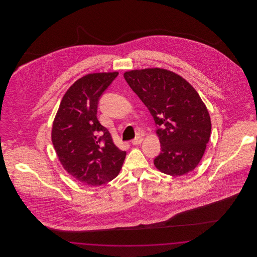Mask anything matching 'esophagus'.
<instances>
[{"instance_id":"obj_1","label":"esophagus","mask_w":257,"mask_h":257,"mask_svg":"<svg viewBox=\"0 0 257 257\" xmlns=\"http://www.w3.org/2000/svg\"><path fill=\"white\" fill-rule=\"evenodd\" d=\"M143 141H144V138L142 136H138L132 141V144L134 146H139V145H141L143 143Z\"/></svg>"}]
</instances>
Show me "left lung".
<instances>
[{
	"label": "left lung",
	"instance_id": "8db88e82",
	"mask_svg": "<svg viewBox=\"0 0 257 257\" xmlns=\"http://www.w3.org/2000/svg\"><path fill=\"white\" fill-rule=\"evenodd\" d=\"M124 78L158 125L160 171L180 176L194 171L211 134L207 108L196 89L178 74L163 68L131 70Z\"/></svg>",
	"mask_w": 257,
	"mask_h": 257
}]
</instances>
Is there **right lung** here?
<instances>
[{
    "instance_id": "right-lung-1",
    "label": "right lung",
    "mask_w": 257,
    "mask_h": 257,
    "mask_svg": "<svg viewBox=\"0 0 257 257\" xmlns=\"http://www.w3.org/2000/svg\"><path fill=\"white\" fill-rule=\"evenodd\" d=\"M118 72L87 74L68 88L53 122L52 143L63 169L77 181L100 186L117 176L126 152L97 119L99 98Z\"/></svg>"
}]
</instances>
